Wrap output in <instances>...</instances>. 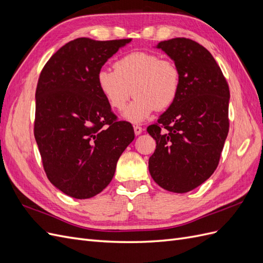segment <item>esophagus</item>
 I'll list each match as a JSON object with an SVG mask.
<instances>
[{"label":"esophagus","mask_w":263,"mask_h":263,"mask_svg":"<svg viewBox=\"0 0 263 263\" xmlns=\"http://www.w3.org/2000/svg\"><path fill=\"white\" fill-rule=\"evenodd\" d=\"M134 132H135V135H140L142 133V128L140 126L136 125V126H134Z\"/></svg>","instance_id":"34e87169"}]
</instances>
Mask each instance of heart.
Here are the masks:
<instances>
[{"label": "heart", "instance_id": "b5f03b06", "mask_svg": "<svg viewBox=\"0 0 263 263\" xmlns=\"http://www.w3.org/2000/svg\"><path fill=\"white\" fill-rule=\"evenodd\" d=\"M99 89L110 107L123 110L133 95L136 99L124 117L140 123L157 110L170 108L181 90V71L170 59L149 51H134L116 60L113 69H101Z\"/></svg>", "mask_w": 263, "mask_h": 263}]
</instances>
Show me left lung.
<instances>
[{
  "label": "left lung",
  "instance_id": "left-lung-1",
  "mask_svg": "<svg viewBox=\"0 0 263 263\" xmlns=\"http://www.w3.org/2000/svg\"><path fill=\"white\" fill-rule=\"evenodd\" d=\"M181 71L174 104L147 132L156 140L149 172L159 186L174 193L192 191L219 163L229 130V87L211 52L180 37L158 44Z\"/></svg>",
  "mask_w": 263,
  "mask_h": 263
}]
</instances>
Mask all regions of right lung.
I'll use <instances>...</instances> for the list:
<instances>
[{"label": "right lung", "instance_id": "add662e5", "mask_svg": "<svg viewBox=\"0 0 263 263\" xmlns=\"http://www.w3.org/2000/svg\"><path fill=\"white\" fill-rule=\"evenodd\" d=\"M132 41L77 38L54 52L36 87L34 135L46 176L65 194L90 198L112 181L116 163L135 138L99 89V71Z\"/></svg>", "mask_w": 263, "mask_h": 263}]
</instances>
